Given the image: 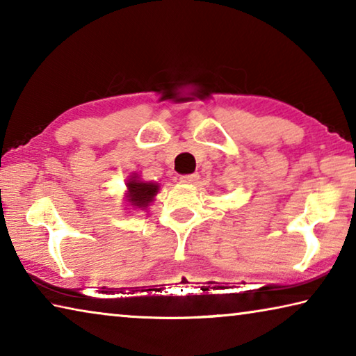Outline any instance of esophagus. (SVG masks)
<instances>
[{
	"label": "esophagus",
	"mask_w": 356,
	"mask_h": 356,
	"mask_svg": "<svg viewBox=\"0 0 356 356\" xmlns=\"http://www.w3.org/2000/svg\"><path fill=\"white\" fill-rule=\"evenodd\" d=\"M197 179H200V176H197V174H184V176L179 177V180L182 184H196Z\"/></svg>",
	"instance_id": "1"
}]
</instances>
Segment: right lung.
Wrapping results in <instances>:
<instances>
[{"mask_svg":"<svg viewBox=\"0 0 356 356\" xmlns=\"http://www.w3.org/2000/svg\"><path fill=\"white\" fill-rule=\"evenodd\" d=\"M127 186L129 201L131 202V206L136 207L149 206V202L152 201V197L156 195V191H159V185L152 182H141V180L136 179V176L129 180Z\"/></svg>","mask_w":356,"mask_h":356,"instance_id":"1","label":"right lung"}]
</instances>
